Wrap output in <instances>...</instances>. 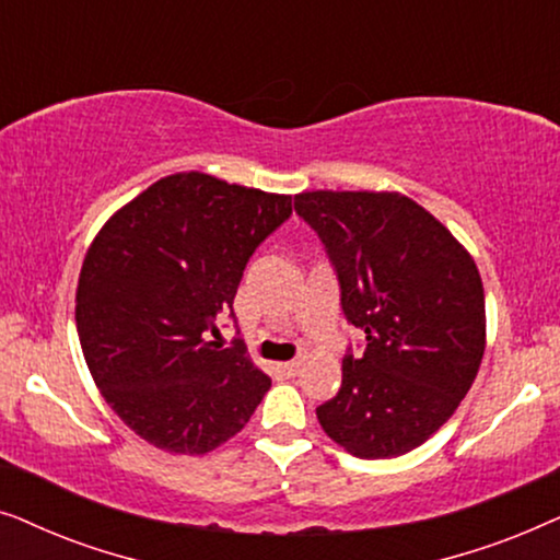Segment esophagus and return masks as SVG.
<instances>
[{"label": "esophagus", "mask_w": 560, "mask_h": 560, "mask_svg": "<svg viewBox=\"0 0 560 560\" xmlns=\"http://www.w3.org/2000/svg\"><path fill=\"white\" fill-rule=\"evenodd\" d=\"M278 372L282 374V377H295V374L301 372V359H293V362L278 364Z\"/></svg>", "instance_id": "obj_1"}]
</instances>
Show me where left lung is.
<instances>
[{
    "mask_svg": "<svg viewBox=\"0 0 560 560\" xmlns=\"http://www.w3.org/2000/svg\"><path fill=\"white\" fill-rule=\"evenodd\" d=\"M295 211L326 244L341 308L362 328L341 387L316 408L331 441L359 458L425 443L477 380L487 347L485 285L462 242L397 190H305Z\"/></svg>",
    "mask_w": 560,
    "mask_h": 560,
    "instance_id": "8db88e82",
    "label": "left lung"
}]
</instances>
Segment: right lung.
<instances>
[{
    "label": "right lung",
    "mask_w": 560,
    "mask_h": 560,
    "mask_svg": "<svg viewBox=\"0 0 560 560\" xmlns=\"http://www.w3.org/2000/svg\"><path fill=\"white\" fill-rule=\"evenodd\" d=\"M290 196L190 171L152 183L94 236L75 288L91 377L125 425L167 454L203 456L247 425L270 389L242 343L221 349L252 252Z\"/></svg>",
    "instance_id": "right-lung-1"
}]
</instances>
